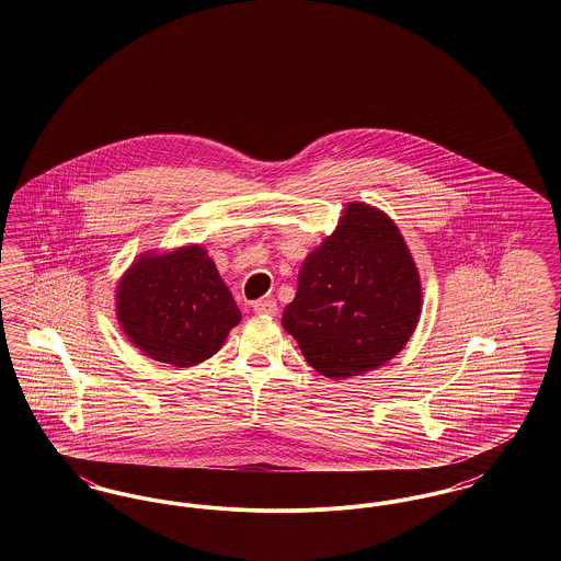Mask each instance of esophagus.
I'll return each mask as SVG.
<instances>
[{"label": "esophagus", "instance_id": "esophagus-1", "mask_svg": "<svg viewBox=\"0 0 561 561\" xmlns=\"http://www.w3.org/2000/svg\"><path fill=\"white\" fill-rule=\"evenodd\" d=\"M252 307L256 316H277V302L273 298H261Z\"/></svg>", "mask_w": 561, "mask_h": 561}]
</instances>
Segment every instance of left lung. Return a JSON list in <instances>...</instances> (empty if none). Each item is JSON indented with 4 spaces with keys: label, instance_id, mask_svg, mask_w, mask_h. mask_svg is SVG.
<instances>
[{
    "label": "left lung",
    "instance_id": "obj_1",
    "mask_svg": "<svg viewBox=\"0 0 561 561\" xmlns=\"http://www.w3.org/2000/svg\"><path fill=\"white\" fill-rule=\"evenodd\" d=\"M421 305V277L396 222L351 202L336 231L305 259L282 323L313 370L343 380L393 359Z\"/></svg>",
    "mask_w": 561,
    "mask_h": 561
}]
</instances>
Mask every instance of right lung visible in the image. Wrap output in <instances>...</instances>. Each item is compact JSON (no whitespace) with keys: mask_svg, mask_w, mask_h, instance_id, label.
<instances>
[{"mask_svg":"<svg viewBox=\"0 0 561 561\" xmlns=\"http://www.w3.org/2000/svg\"><path fill=\"white\" fill-rule=\"evenodd\" d=\"M115 302L130 343L176 368L213 357L241 320L213 259L197 243L140 254L119 279Z\"/></svg>","mask_w":561,"mask_h":561,"instance_id":"add662e5","label":"right lung"}]
</instances>
